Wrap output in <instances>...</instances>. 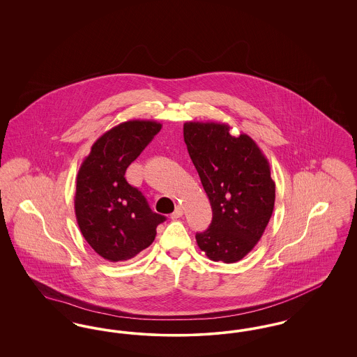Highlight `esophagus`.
<instances>
[{
  "label": "esophagus",
  "mask_w": 357,
  "mask_h": 357,
  "mask_svg": "<svg viewBox=\"0 0 357 357\" xmlns=\"http://www.w3.org/2000/svg\"><path fill=\"white\" fill-rule=\"evenodd\" d=\"M183 215V207L181 206V204H178L176 207H175V211L171 214V220H176V218H179V217H182Z\"/></svg>",
  "instance_id": "esophagus-1"
}]
</instances>
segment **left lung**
<instances>
[{"mask_svg": "<svg viewBox=\"0 0 357 357\" xmlns=\"http://www.w3.org/2000/svg\"><path fill=\"white\" fill-rule=\"evenodd\" d=\"M183 136L213 208L197 243L210 259L233 264L253 250L272 217L275 183L266 156L246 134L215 121H186Z\"/></svg>", "mask_w": 357, "mask_h": 357, "instance_id": "8db88e82", "label": "left lung"}]
</instances>
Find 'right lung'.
Returning <instances> with one entry per match:
<instances>
[{
    "label": "right lung",
    "mask_w": 357,
    "mask_h": 357,
    "mask_svg": "<svg viewBox=\"0 0 357 357\" xmlns=\"http://www.w3.org/2000/svg\"><path fill=\"white\" fill-rule=\"evenodd\" d=\"M160 128L155 120L120 123L92 144L77 172L76 221L89 246L109 262L127 261L149 248L156 226L166 220L124 178Z\"/></svg>",
    "instance_id": "add662e5"
}]
</instances>
